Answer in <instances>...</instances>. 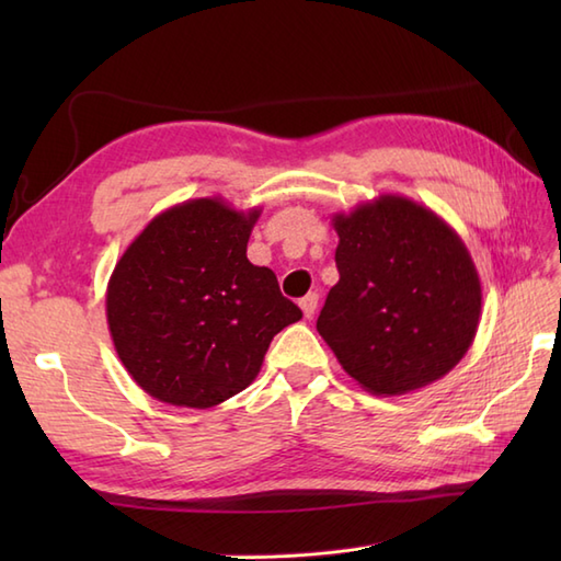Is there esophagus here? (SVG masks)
<instances>
[{"label": "esophagus", "mask_w": 561, "mask_h": 561, "mask_svg": "<svg viewBox=\"0 0 561 561\" xmlns=\"http://www.w3.org/2000/svg\"><path fill=\"white\" fill-rule=\"evenodd\" d=\"M299 306H301V311H304V316L306 318H313V313H316V308H318V294L316 291H311V294H306L304 299L299 301Z\"/></svg>", "instance_id": "esophagus-1"}]
</instances>
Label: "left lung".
Returning <instances> with one entry per match:
<instances>
[{
  "label": "left lung",
  "mask_w": 561,
  "mask_h": 561,
  "mask_svg": "<svg viewBox=\"0 0 561 561\" xmlns=\"http://www.w3.org/2000/svg\"><path fill=\"white\" fill-rule=\"evenodd\" d=\"M340 282L318 332L356 383L404 396L444 378L474 340L480 274L460 236L436 211L380 195L335 214Z\"/></svg>",
  "instance_id": "1"
}]
</instances>
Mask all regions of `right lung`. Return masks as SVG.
<instances>
[{
  "instance_id": "right-lung-1",
  "label": "right lung",
  "mask_w": 561,
  "mask_h": 561,
  "mask_svg": "<svg viewBox=\"0 0 561 561\" xmlns=\"http://www.w3.org/2000/svg\"><path fill=\"white\" fill-rule=\"evenodd\" d=\"M257 207L187 199L127 245L105 291L108 330L127 374L151 398L207 410L245 390L272 337L301 320L270 267L248 260Z\"/></svg>"
}]
</instances>
